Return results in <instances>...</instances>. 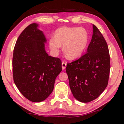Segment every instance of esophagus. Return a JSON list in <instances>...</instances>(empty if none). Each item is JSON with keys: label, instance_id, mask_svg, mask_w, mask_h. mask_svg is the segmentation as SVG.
<instances>
[{"label": "esophagus", "instance_id": "esophagus-1", "mask_svg": "<svg viewBox=\"0 0 124 124\" xmlns=\"http://www.w3.org/2000/svg\"><path fill=\"white\" fill-rule=\"evenodd\" d=\"M66 63L65 62H62V69H65V68H66Z\"/></svg>", "mask_w": 124, "mask_h": 124}]
</instances>
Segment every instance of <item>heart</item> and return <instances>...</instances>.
I'll use <instances>...</instances> for the list:
<instances>
[{
    "label": "heart",
    "mask_w": 124,
    "mask_h": 124,
    "mask_svg": "<svg viewBox=\"0 0 124 124\" xmlns=\"http://www.w3.org/2000/svg\"><path fill=\"white\" fill-rule=\"evenodd\" d=\"M86 29L77 27H62L55 32V37L49 38L48 45L54 55H57L62 46V50L69 59H75L82 55L89 41Z\"/></svg>",
    "instance_id": "b5f03b06"
}]
</instances>
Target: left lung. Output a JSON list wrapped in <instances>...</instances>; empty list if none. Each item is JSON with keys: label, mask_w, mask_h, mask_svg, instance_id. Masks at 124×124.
<instances>
[{"label": "left lung", "mask_w": 124, "mask_h": 124, "mask_svg": "<svg viewBox=\"0 0 124 124\" xmlns=\"http://www.w3.org/2000/svg\"><path fill=\"white\" fill-rule=\"evenodd\" d=\"M93 29L86 54L67 64L66 68L71 92L82 103L92 101L103 93L107 86L110 71L107 44L94 24Z\"/></svg>", "instance_id": "8db88e82"}]
</instances>
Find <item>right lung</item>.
<instances>
[{
  "label": "right lung",
  "instance_id": "obj_1",
  "mask_svg": "<svg viewBox=\"0 0 124 124\" xmlns=\"http://www.w3.org/2000/svg\"><path fill=\"white\" fill-rule=\"evenodd\" d=\"M38 27L32 23L24 30L16 41L13 56L15 85L26 99L37 103L51 94L62 69L61 59L46 53V37Z\"/></svg>",
  "mask_w": 124,
  "mask_h": 124
}]
</instances>
